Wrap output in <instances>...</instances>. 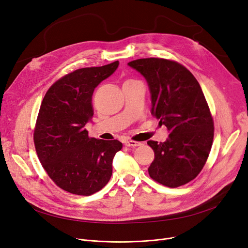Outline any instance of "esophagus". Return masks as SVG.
<instances>
[{"mask_svg":"<svg viewBox=\"0 0 248 248\" xmlns=\"http://www.w3.org/2000/svg\"><path fill=\"white\" fill-rule=\"evenodd\" d=\"M124 145H125L126 147H133V148H135V147L140 146L141 144H140V141H136V140H126V141L124 142Z\"/></svg>","mask_w":248,"mask_h":248,"instance_id":"34e87169","label":"esophagus"}]
</instances>
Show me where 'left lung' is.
I'll use <instances>...</instances> for the list:
<instances>
[{
    "label": "left lung",
    "instance_id": "obj_1",
    "mask_svg": "<svg viewBox=\"0 0 248 248\" xmlns=\"http://www.w3.org/2000/svg\"><path fill=\"white\" fill-rule=\"evenodd\" d=\"M148 82L152 114L170 132L166 141L149 140L155 153L150 177L176 188L189 183L203 169L209 155L214 123L199 82L183 65L163 58L128 62Z\"/></svg>",
    "mask_w": 248,
    "mask_h": 248
}]
</instances>
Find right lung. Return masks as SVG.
Segmentation results:
<instances>
[{"label":"right lung","instance_id":"obj_1","mask_svg":"<svg viewBox=\"0 0 248 248\" xmlns=\"http://www.w3.org/2000/svg\"><path fill=\"white\" fill-rule=\"evenodd\" d=\"M119 67V61L77 69L61 77L46 93L34 131L35 149L54 183L71 194L89 196L112 174L117 140L89 138L85 124L93 116L94 88Z\"/></svg>","mask_w":248,"mask_h":248}]
</instances>
